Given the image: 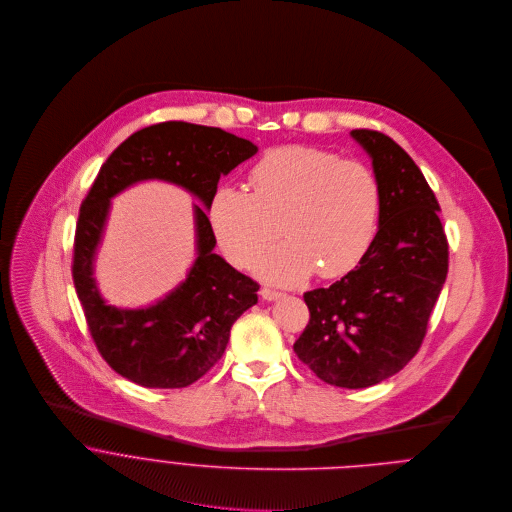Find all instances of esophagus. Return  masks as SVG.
Returning <instances> with one entry per match:
<instances>
[{
    "mask_svg": "<svg viewBox=\"0 0 512 512\" xmlns=\"http://www.w3.org/2000/svg\"><path fill=\"white\" fill-rule=\"evenodd\" d=\"M260 295H262V299H264V301H278V299H282V297H284V293L274 292V290H268V288L260 290Z\"/></svg>",
    "mask_w": 512,
    "mask_h": 512,
    "instance_id": "obj_1",
    "label": "esophagus"
}]
</instances>
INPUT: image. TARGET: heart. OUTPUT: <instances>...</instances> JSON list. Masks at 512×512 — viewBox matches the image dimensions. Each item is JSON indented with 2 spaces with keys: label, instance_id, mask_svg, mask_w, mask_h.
Here are the masks:
<instances>
[{
  "label": "heart",
  "instance_id": "obj_1",
  "mask_svg": "<svg viewBox=\"0 0 512 512\" xmlns=\"http://www.w3.org/2000/svg\"><path fill=\"white\" fill-rule=\"evenodd\" d=\"M252 191L222 185L209 222L232 264L246 266L282 228L288 238L254 260L274 286H297L317 268L323 278L355 270L370 250L382 209L374 171L357 159L315 146L268 149L250 171Z\"/></svg>",
  "mask_w": 512,
  "mask_h": 512
}]
</instances>
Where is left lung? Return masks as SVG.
<instances>
[{"mask_svg":"<svg viewBox=\"0 0 512 512\" xmlns=\"http://www.w3.org/2000/svg\"><path fill=\"white\" fill-rule=\"evenodd\" d=\"M382 191L376 238L361 264L303 295L311 319L293 345L323 382L368 388L418 353L447 276V240L424 173L392 138L353 130Z\"/></svg>","mask_w":512,"mask_h":512,"instance_id":"obj_1","label":"left lung"}]
</instances>
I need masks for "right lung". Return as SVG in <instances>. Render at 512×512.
I'll use <instances>...</instances> for the list:
<instances>
[{
	"label": "right lung",
	"instance_id": "right-lung-1",
	"mask_svg": "<svg viewBox=\"0 0 512 512\" xmlns=\"http://www.w3.org/2000/svg\"><path fill=\"white\" fill-rule=\"evenodd\" d=\"M258 146L220 128L161 122L132 134L100 167L82 201L74 234L73 280L90 335L120 376L146 388H183L219 361L234 321L258 301V284L215 254L209 203L219 179L250 159ZM144 180L181 186L194 204L196 260L188 276L142 308L110 306L99 293L93 264L111 199Z\"/></svg>",
	"mask_w": 512,
	"mask_h": 512
}]
</instances>
